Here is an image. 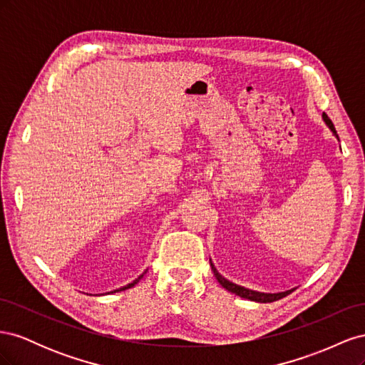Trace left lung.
I'll return each instance as SVG.
<instances>
[{
  "label": "left lung",
  "mask_w": 365,
  "mask_h": 365,
  "mask_svg": "<svg viewBox=\"0 0 365 365\" xmlns=\"http://www.w3.org/2000/svg\"><path fill=\"white\" fill-rule=\"evenodd\" d=\"M323 118H324V121H326V125H327L330 129H332L335 137L339 140V137H338V134H336V130H335V126H334V123H332V120H330V118L327 117V114H323ZM210 267H212V271H213V274L216 275V279H217V282L220 283V286H222V288H225L227 291L233 292V294H236V295H239V297H242V298H247V300H251V302L271 303V302H275V300H280V298H283V297H286V295L292 292V291H286V292H280V294H263V292H256V291H251V289H247V288H242V286L235 284V283L228 282L227 279H224L222 275H220V274L216 271V268L213 267L212 262H210Z\"/></svg>",
  "instance_id": "left-lung-1"
}]
</instances>
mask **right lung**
I'll list each match as a JSON object with an SVG mask.
<instances>
[{"mask_svg": "<svg viewBox=\"0 0 365 365\" xmlns=\"http://www.w3.org/2000/svg\"><path fill=\"white\" fill-rule=\"evenodd\" d=\"M143 275H145V274H143ZM143 275H140V277L138 279H135L134 282H132V283H129V284H126V286H123V288H120V289H117V291H125V289H129V288H132V286H134V284H137L140 280H141V277H143ZM115 292V291H114Z\"/></svg>", "mask_w": 365, "mask_h": 365, "instance_id": "obj_1", "label": "right lung"}]
</instances>
